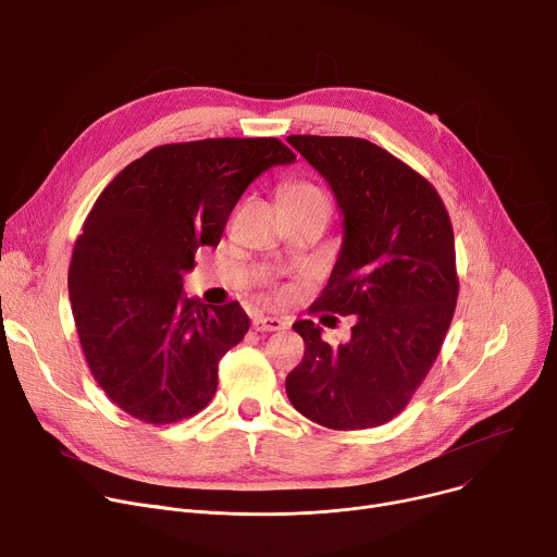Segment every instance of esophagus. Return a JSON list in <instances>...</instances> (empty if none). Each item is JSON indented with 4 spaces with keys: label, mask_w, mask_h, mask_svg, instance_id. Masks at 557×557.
Segmentation results:
<instances>
[{
    "label": "esophagus",
    "mask_w": 557,
    "mask_h": 557,
    "mask_svg": "<svg viewBox=\"0 0 557 557\" xmlns=\"http://www.w3.org/2000/svg\"><path fill=\"white\" fill-rule=\"evenodd\" d=\"M252 329L264 333V331H280L286 329V322L282 318H271V315H255L252 318Z\"/></svg>",
    "instance_id": "1"
}]
</instances>
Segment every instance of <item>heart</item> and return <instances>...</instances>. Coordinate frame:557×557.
Segmentation results:
<instances>
[{
  "mask_svg": "<svg viewBox=\"0 0 557 557\" xmlns=\"http://www.w3.org/2000/svg\"><path fill=\"white\" fill-rule=\"evenodd\" d=\"M300 197H324V193L311 181H295L286 185L284 199H300Z\"/></svg>",
  "mask_w": 557,
  "mask_h": 557,
  "instance_id": "obj_1",
  "label": "heart"
}]
</instances>
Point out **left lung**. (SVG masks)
Returning a JSON list of instances; mask_svg holds the SVG:
<instances>
[{
    "instance_id": "1",
    "label": "left lung",
    "mask_w": 557,
    "mask_h": 557,
    "mask_svg": "<svg viewBox=\"0 0 557 557\" xmlns=\"http://www.w3.org/2000/svg\"><path fill=\"white\" fill-rule=\"evenodd\" d=\"M331 185L345 242L313 311L356 315L331 347L313 320L293 329L305 358L286 376L295 410L331 430L379 428L405 410L455 315L459 277L450 214L434 185L354 136L286 138Z\"/></svg>"
}]
</instances>
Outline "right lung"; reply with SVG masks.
<instances>
[{"label":"right lung","mask_w":557,"mask_h":557,"mask_svg":"<svg viewBox=\"0 0 557 557\" xmlns=\"http://www.w3.org/2000/svg\"><path fill=\"white\" fill-rule=\"evenodd\" d=\"M277 138L159 145L119 172L73 246L69 298L89 372L143 423L190 419L216 392V364L250 326L239 302L183 293L199 246H216L264 170L293 163Z\"/></svg>","instance_id":"1"}]
</instances>
